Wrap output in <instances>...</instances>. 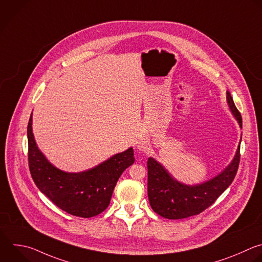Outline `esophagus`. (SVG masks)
<instances>
[{
	"instance_id": "esophagus-1",
	"label": "esophagus",
	"mask_w": 262,
	"mask_h": 262,
	"mask_svg": "<svg viewBox=\"0 0 262 262\" xmlns=\"http://www.w3.org/2000/svg\"><path fill=\"white\" fill-rule=\"evenodd\" d=\"M137 149L142 151V152H146L149 149V142L146 139H140L137 142Z\"/></svg>"
}]
</instances>
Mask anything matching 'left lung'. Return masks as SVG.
I'll return each instance as SVG.
<instances>
[{"label":"left lung","instance_id":"8db88e82","mask_svg":"<svg viewBox=\"0 0 262 262\" xmlns=\"http://www.w3.org/2000/svg\"><path fill=\"white\" fill-rule=\"evenodd\" d=\"M226 101L229 110L242 128V116L228 92L226 93ZM241 140L231 162L214 178L195 185H187L177 181L160 162L149 157L147 161L148 199L153 211L166 219H183L199 215L214 204L236 175Z\"/></svg>","mask_w":262,"mask_h":262}]
</instances>
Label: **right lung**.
Returning a JSON list of instances; mask_svg holds the SVG:
<instances>
[{"label":"right lung","mask_w":262,"mask_h":262,"mask_svg":"<svg viewBox=\"0 0 262 262\" xmlns=\"http://www.w3.org/2000/svg\"><path fill=\"white\" fill-rule=\"evenodd\" d=\"M32 116L33 113L28 124L29 166L39 190L62 211L74 216L91 218L104 212L121 173L135 162L134 149L130 147L84 171H64L49 162L38 148Z\"/></svg>","instance_id":"obj_1"}]
</instances>
